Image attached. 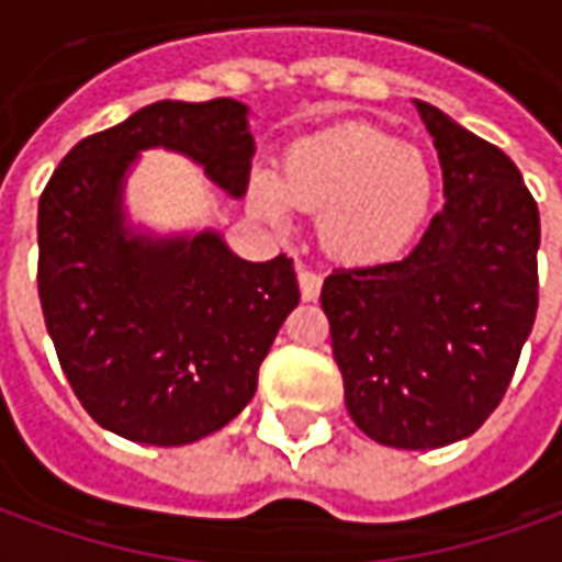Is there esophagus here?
<instances>
[{
  "mask_svg": "<svg viewBox=\"0 0 562 562\" xmlns=\"http://www.w3.org/2000/svg\"><path fill=\"white\" fill-rule=\"evenodd\" d=\"M297 285H301V297L304 301H316L318 292H322V277H318L316 270L297 268Z\"/></svg>",
  "mask_w": 562,
  "mask_h": 562,
  "instance_id": "34e87169",
  "label": "esophagus"
}]
</instances>
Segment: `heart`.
<instances>
[{"label":"heart","instance_id":"1","mask_svg":"<svg viewBox=\"0 0 562 562\" xmlns=\"http://www.w3.org/2000/svg\"><path fill=\"white\" fill-rule=\"evenodd\" d=\"M434 198V173L422 153L370 126H346L301 140L282 161V177L256 171L249 204L273 228L292 207L322 213L318 240L346 265L401 256L422 228Z\"/></svg>","mask_w":562,"mask_h":562}]
</instances>
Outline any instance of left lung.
<instances>
[{"label":"left lung","mask_w":562,"mask_h":562,"mask_svg":"<svg viewBox=\"0 0 562 562\" xmlns=\"http://www.w3.org/2000/svg\"><path fill=\"white\" fill-rule=\"evenodd\" d=\"M446 204L401 261L322 285L346 409L391 448L475 434L506 394L539 306V207L503 149L415 99Z\"/></svg>","instance_id":"8db88e82"}]
</instances>
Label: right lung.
I'll return each mask as SVG.
<instances>
[{"label": "right lung", "instance_id": "right-lung-1", "mask_svg": "<svg viewBox=\"0 0 562 562\" xmlns=\"http://www.w3.org/2000/svg\"><path fill=\"white\" fill-rule=\"evenodd\" d=\"M171 149L244 198L256 156L234 99L156 102L71 147L38 201V297L63 373L104 430L189 446L240 415L301 292L292 258L246 261L220 232L126 216L144 149Z\"/></svg>", "mask_w": 562, "mask_h": 562}]
</instances>
